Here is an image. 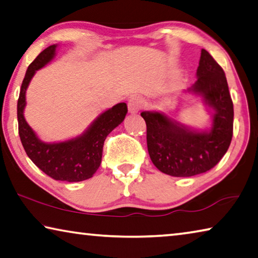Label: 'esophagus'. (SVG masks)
<instances>
[{
    "instance_id": "1",
    "label": "esophagus",
    "mask_w": 258,
    "mask_h": 258,
    "mask_svg": "<svg viewBox=\"0 0 258 258\" xmlns=\"http://www.w3.org/2000/svg\"><path fill=\"white\" fill-rule=\"evenodd\" d=\"M144 107V100L140 96H133L128 100V111L131 113H137Z\"/></svg>"
}]
</instances>
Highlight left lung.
Returning a JSON list of instances; mask_svg holds the SVG:
<instances>
[{
  "mask_svg": "<svg viewBox=\"0 0 258 258\" xmlns=\"http://www.w3.org/2000/svg\"><path fill=\"white\" fill-rule=\"evenodd\" d=\"M198 80L187 92L202 96L214 110L209 130L196 131L165 113L144 111L151 162L172 177H193L211 170L226 154L233 137V102L225 72L206 49L201 50Z\"/></svg>",
  "mask_w": 258,
  "mask_h": 258,
  "instance_id": "left-lung-1",
  "label": "left lung"
}]
</instances>
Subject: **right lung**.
Returning <instances> with one entry per match:
<instances>
[{
	"mask_svg": "<svg viewBox=\"0 0 258 258\" xmlns=\"http://www.w3.org/2000/svg\"><path fill=\"white\" fill-rule=\"evenodd\" d=\"M56 47L52 44L41 51L27 69L17 103L18 132L27 156L41 171L55 180L83 181L100 167L105 138L124 120L127 105L122 102L105 110L79 137L55 144L41 141L24 117L26 89L35 72L54 58Z\"/></svg>",
	"mask_w": 258,
	"mask_h": 258,
	"instance_id": "add662e5",
	"label": "right lung"
}]
</instances>
